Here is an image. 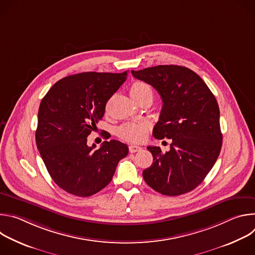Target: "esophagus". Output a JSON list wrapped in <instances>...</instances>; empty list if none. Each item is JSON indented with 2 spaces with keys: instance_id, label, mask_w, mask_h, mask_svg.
<instances>
[{
  "instance_id": "obj_1",
  "label": "esophagus",
  "mask_w": 255,
  "mask_h": 255,
  "mask_svg": "<svg viewBox=\"0 0 255 255\" xmlns=\"http://www.w3.org/2000/svg\"><path fill=\"white\" fill-rule=\"evenodd\" d=\"M141 149H142V147L138 146V145H130V146H129V151L131 153H135L137 151H140Z\"/></svg>"
}]
</instances>
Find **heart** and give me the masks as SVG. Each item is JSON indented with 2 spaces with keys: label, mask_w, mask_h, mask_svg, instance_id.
Segmentation results:
<instances>
[{
  "label": "heart",
  "mask_w": 255,
  "mask_h": 255,
  "mask_svg": "<svg viewBox=\"0 0 255 255\" xmlns=\"http://www.w3.org/2000/svg\"><path fill=\"white\" fill-rule=\"evenodd\" d=\"M130 95L135 101H138L141 98L144 97H153V92L151 87L141 81L134 82L130 87ZM149 124L145 121H139V122H128L117 129V134L122 139L129 141V142H140L145 137H146L148 130H149Z\"/></svg>",
  "instance_id": "obj_1"
}]
</instances>
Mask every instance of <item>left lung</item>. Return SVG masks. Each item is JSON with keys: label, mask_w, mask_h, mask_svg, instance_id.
<instances>
[{"label": "left lung", "mask_w": 255, "mask_h": 255, "mask_svg": "<svg viewBox=\"0 0 255 255\" xmlns=\"http://www.w3.org/2000/svg\"><path fill=\"white\" fill-rule=\"evenodd\" d=\"M131 72L161 97L163 105L153 136L172 140L166 152L157 146L147 147L153 162L143 170V178L165 196L189 193L204 180L221 151L217 100L196 72L185 66L157 65Z\"/></svg>", "instance_id": "1"}]
</instances>
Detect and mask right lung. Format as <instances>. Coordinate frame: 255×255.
I'll return each mask as SVG.
<instances>
[{
	"mask_svg": "<svg viewBox=\"0 0 255 255\" xmlns=\"http://www.w3.org/2000/svg\"><path fill=\"white\" fill-rule=\"evenodd\" d=\"M127 79V71L82 72L61 79L40 103L36 145L54 183L78 197H90L112 180L126 144L105 141L95 150L87 137L103 118L105 107Z\"/></svg>",
	"mask_w": 255,
	"mask_h": 255,
	"instance_id": "add662e5",
	"label": "right lung"
}]
</instances>
